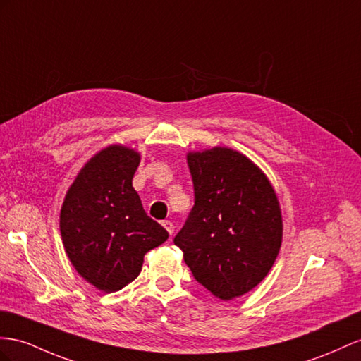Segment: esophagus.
<instances>
[{"label":"esophagus","instance_id":"esophagus-1","mask_svg":"<svg viewBox=\"0 0 361 361\" xmlns=\"http://www.w3.org/2000/svg\"><path fill=\"white\" fill-rule=\"evenodd\" d=\"M161 226L166 228V230H168V233L169 235H172L173 233V230H175V227H173V223H172V221H169V219H166V221H163V223H161Z\"/></svg>","mask_w":361,"mask_h":361}]
</instances>
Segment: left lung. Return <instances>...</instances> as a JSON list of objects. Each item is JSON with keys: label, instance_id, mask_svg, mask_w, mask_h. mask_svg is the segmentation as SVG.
Here are the masks:
<instances>
[{"label": "left lung", "instance_id": "left-lung-1", "mask_svg": "<svg viewBox=\"0 0 361 361\" xmlns=\"http://www.w3.org/2000/svg\"><path fill=\"white\" fill-rule=\"evenodd\" d=\"M195 206L173 243L193 277L221 300L252 291L282 244V212L270 180L239 151L188 154Z\"/></svg>", "mask_w": 361, "mask_h": 361}]
</instances>
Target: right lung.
I'll use <instances>...</instances> for the list:
<instances>
[{"mask_svg": "<svg viewBox=\"0 0 361 361\" xmlns=\"http://www.w3.org/2000/svg\"><path fill=\"white\" fill-rule=\"evenodd\" d=\"M140 152L109 145L84 164L63 198L59 227L71 265L104 293L140 274L145 255L169 233L146 215L133 188Z\"/></svg>", "mask_w": 361, "mask_h": 361, "instance_id": "add662e5", "label": "right lung"}]
</instances>
